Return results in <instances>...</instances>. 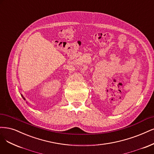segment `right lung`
Returning <instances> with one entry per match:
<instances>
[{"label":"right lung","instance_id":"obj_1","mask_svg":"<svg viewBox=\"0 0 154 154\" xmlns=\"http://www.w3.org/2000/svg\"><path fill=\"white\" fill-rule=\"evenodd\" d=\"M22 97H23V99H24V100H25V98H24V97H23V95H22Z\"/></svg>","mask_w":154,"mask_h":154}]
</instances>
